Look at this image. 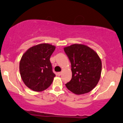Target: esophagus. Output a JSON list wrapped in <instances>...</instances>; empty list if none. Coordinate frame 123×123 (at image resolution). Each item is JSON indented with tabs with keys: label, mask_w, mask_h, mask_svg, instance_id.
Returning <instances> with one entry per match:
<instances>
[{
	"label": "esophagus",
	"mask_w": 123,
	"mask_h": 123,
	"mask_svg": "<svg viewBox=\"0 0 123 123\" xmlns=\"http://www.w3.org/2000/svg\"><path fill=\"white\" fill-rule=\"evenodd\" d=\"M62 74V72H58L57 73V75H58V76H61Z\"/></svg>",
	"instance_id": "esophagus-1"
}]
</instances>
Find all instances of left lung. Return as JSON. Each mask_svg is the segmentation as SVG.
I'll use <instances>...</instances> for the list:
<instances>
[{"mask_svg":"<svg viewBox=\"0 0 123 123\" xmlns=\"http://www.w3.org/2000/svg\"><path fill=\"white\" fill-rule=\"evenodd\" d=\"M71 63L72 77L66 84L70 91L83 94L97 86L101 73V59L96 51L83 44H74L64 48Z\"/></svg>","mask_w":123,"mask_h":123,"instance_id":"1","label":"left lung"}]
</instances>
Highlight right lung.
I'll use <instances>...</instances> for the list:
<instances>
[{"label": "right lung", "instance_id": "1", "mask_svg": "<svg viewBox=\"0 0 123 123\" xmlns=\"http://www.w3.org/2000/svg\"><path fill=\"white\" fill-rule=\"evenodd\" d=\"M56 47L47 43L30 47L23 54L19 64L20 73L25 85L35 92L47 89L56 76L50 61Z\"/></svg>", "mask_w": 123, "mask_h": 123}]
</instances>
